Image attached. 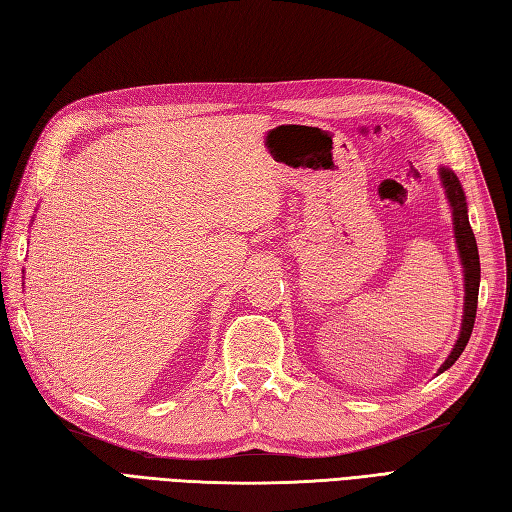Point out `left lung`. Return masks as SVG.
<instances>
[{"label":"left lung","mask_w":512,"mask_h":512,"mask_svg":"<svg viewBox=\"0 0 512 512\" xmlns=\"http://www.w3.org/2000/svg\"><path fill=\"white\" fill-rule=\"evenodd\" d=\"M441 176V183L445 187V196L451 207V218H454V235H456V248L462 261V272H465V307H462V325H460V336L454 344V349L447 355L443 366L438 368V373L447 371V368L454 364L460 353L465 351L467 342L471 338L473 323H475V312H478V290H480V255H478V244H475V235L471 231L469 216H467V198L462 192V185L458 176L449 168L438 170Z\"/></svg>","instance_id":"left-lung-1"}]
</instances>
